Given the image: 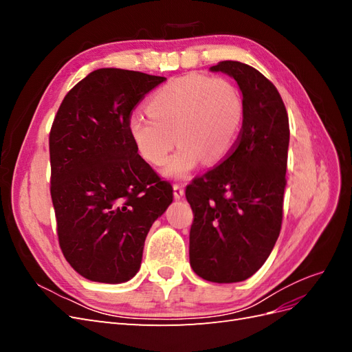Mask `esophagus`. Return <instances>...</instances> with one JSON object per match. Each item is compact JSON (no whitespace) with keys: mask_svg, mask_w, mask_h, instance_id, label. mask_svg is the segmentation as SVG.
Returning <instances> with one entry per match:
<instances>
[{"mask_svg":"<svg viewBox=\"0 0 352 352\" xmlns=\"http://www.w3.org/2000/svg\"><path fill=\"white\" fill-rule=\"evenodd\" d=\"M173 195H175V198H176V199H180V198H182V197L185 195V189H184V186L180 185V184H175V185H173Z\"/></svg>","mask_w":352,"mask_h":352,"instance_id":"34e87169","label":"esophagus"}]
</instances>
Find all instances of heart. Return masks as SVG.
Instances as JSON below:
<instances>
[{
  "label": "heart",
  "instance_id": "1",
  "mask_svg": "<svg viewBox=\"0 0 352 352\" xmlns=\"http://www.w3.org/2000/svg\"><path fill=\"white\" fill-rule=\"evenodd\" d=\"M151 114L135 113L129 132L148 163L162 166L177 142L166 175L184 177L201 160L217 163L235 145L243 120L242 94L235 83L207 74L170 80L148 105Z\"/></svg>",
  "mask_w": 352,
  "mask_h": 352
}]
</instances>
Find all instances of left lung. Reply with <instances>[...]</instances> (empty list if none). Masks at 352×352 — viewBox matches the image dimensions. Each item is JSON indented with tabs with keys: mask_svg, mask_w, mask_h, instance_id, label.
Listing matches in <instances>:
<instances>
[{
	"mask_svg": "<svg viewBox=\"0 0 352 352\" xmlns=\"http://www.w3.org/2000/svg\"><path fill=\"white\" fill-rule=\"evenodd\" d=\"M211 70L238 82L243 120L225 160L186 186L189 261L199 278L233 283L257 272L279 238L289 120L279 91L257 69L226 60Z\"/></svg>",
	"mask_w": 352,
	"mask_h": 352,
	"instance_id": "1",
	"label": "left lung"
}]
</instances>
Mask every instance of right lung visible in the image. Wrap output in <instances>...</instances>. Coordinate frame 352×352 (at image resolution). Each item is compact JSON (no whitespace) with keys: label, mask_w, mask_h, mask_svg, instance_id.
<instances>
[{"label":"right lung","mask_w":352,"mask_h":352,"mask_svg":"<svg viewBox=\"0 0 352 352\" xmlns=\"http://www.w3.org/2000/svg\"><path fill=\"white\" fill-rule=\"evenodd\" d=\"M166 78L98 69L67 92L50 131V192L60 248L83 278L122 283L140 270L173 188L138 154L135 107Z\"/></svg>","instance_id":"right-lung-1"}]
</instances>
